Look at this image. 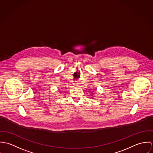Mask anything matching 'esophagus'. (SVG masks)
Returning a JSON list of instances; mask_svg holds the SVG:
<instances>
[{"instance_id":"1","label":"esophagus","mask_w":153,"mask_h":153,"mask_svg":"<svg viewBox=\"0 0 153 153\" xmlns=\"http://www.w3.org/2000/svg\"><path fill=\"white\" fill-rule=\"evenodd\" d=\"M75 86H76V87H80V84H79V83L75 84Z\"/></svg>"}]
</instances>
